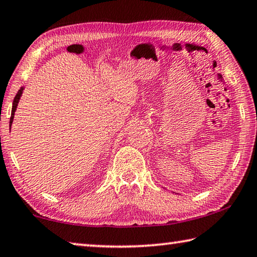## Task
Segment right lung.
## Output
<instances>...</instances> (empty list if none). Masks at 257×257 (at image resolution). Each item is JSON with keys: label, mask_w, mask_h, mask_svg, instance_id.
Returning a JSON list of instances; mask_svg holds the SVG:
<instances>
[{"label": "right lung", "mask_w": 257, "mask_h": 257, "mask_svg": "<svg viewBox=\"0 0 257 257\" xmlns=\"http://www.w3.org/2000/svg\"><path fill=\"white\" fill-rule=\"evenodd\" d=\"M24 89L25 87H21L19 91H18V93L16 94L15 97V100H13V103H12V110H11V117H10V127L12 125V121H13V118H15V112L17 110V107H18V103H19V100L20 98L22 96V92H24Z\"/></svg>", "instance_id": "add662e5"}]
</instances>
